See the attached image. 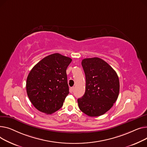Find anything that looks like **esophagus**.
<instances>
[{
    "label": "esophagus",
    "mask_w": 147,
    "mask_h": 147,
    "mask_svg": "<svg viewBox=\"0 0 147 147\" xmlns=\"http://www.w3.org/2000/svg\"><path fill=\"white\" fill-rule=\"evenodd\" d=\"M74 89H75L74 87H71V88H70V90H69L70 92H71V93H72V92H74Z\"/></svg>",
    "instance_id": "34e87169"
}]
</instances>
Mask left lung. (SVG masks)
I'll use <instances>...</instances> for the list:
<instances>
[{
    "mask_svg": "<svg viewBox=\"0 0 147 147\" xmlns=\"http://www.w3.org/2000/svg\"><path fill=\"white\" fill-rule=\"evenodd\" d=\"M86 79L85 92L78 99L80 109L91 117L104 115L117 99L120 84L116 71L98 57L82 60Z\"/></svg>",
    "mask_w": 147,
    "mask_h": 147,
    "instance_id": "1",
    "label": "left lung"
}]
</instances>
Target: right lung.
Here are the masks:
<instances>
[{
    "mask_svg": "<svg viewBox=\"0 0 147 147\" xmlns=\"http://www.w3.org/2000/svg\"><path fill=\"white\" fill-rule=\"evenodd\" d=\"M72 59L59 53L49 55L29 73L26 89L28 97L38 110L47 115L61 108L69 93L66 69Z\"/></svg>",
    "mask_w": 147,
    "mask_h": 147,
    "instance_id": "1",
    "label": "right lung"
}]
</instances>
